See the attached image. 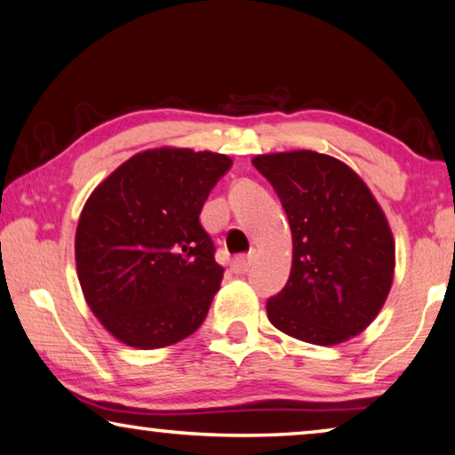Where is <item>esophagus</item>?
I'll use <instances>...</instances> for the list:
<instances>
[{"label":"esophagus","mask_w":455,"mask_h":455,"mask_svg":"<svg viewBox=\"0 0 455 455\" xmlns=\"http://www.w3.org/2000/svg\"><path fill=\"white\" fill-rule=\"evenodd\" d=\"M250 265H252V254H240L232 260L234 273H246Z\"/></svg>","instance_id":"1"}]
</instances>
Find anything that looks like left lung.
Returning <instances> with one entry per match:
<instances>
[{
	"mask_svg": "<svg viewBox=\"0 0 455 455\" xmlns=\"http://www.w3.org/2000/svg\"><path fill=\"white\" fill-rule=\"evenodd\" d=\"M293 238L291 273L268 298L275 328L312 345H339L371 324L390 293L396 265L392 229L367 184L318 151L256 156Z\"/></svg>",
	"mask_w": 455,
	"mask_h": 455,
	"instance_id": "obj_1",
	"label": "left lung"
}]
</instances>
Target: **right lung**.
<instances>
[{"label":"right lung","instance_id":"add662e5","mask_svg":"<svg viewBox=\"0 0 455 455\" xmlns=\"http://www.w3.org/2000/svg\"><path fill=\"white\" fill-rule=\"evenodd\" d=\"M232 160L157 148L121 164L90 195L76 229L84 298L124 345L162 348L203 324L223 268L199 215Z\"/></svg>","mask_w":455,"mask_h":455}]
</instances>
